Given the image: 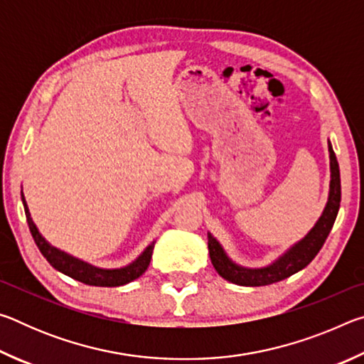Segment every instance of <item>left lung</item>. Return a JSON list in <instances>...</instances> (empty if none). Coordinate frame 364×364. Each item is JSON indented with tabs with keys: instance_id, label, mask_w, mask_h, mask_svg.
<instances>
[{
	"instance_id": "obj_1",
	"label": "left lung",
	"mask_w": 364,
	"mask_h": 364,
	"mask_svg": "<svg viewBox=\"0 0 364 364\" xmlns=\"http://www.w3.org/2000/svg\"><path fill=\"white\" fill-rule=\"evenodd\" d=\"M329 159H331V184H329V199L326 204L323 215L316 221V225L311 228V231L306 236L294 244L286 254H282L278 260H274L264 268H244L230 260L226 252L221 247L220 242L208 232V254L213 268L221 278L232 282L237 286H268L273 282H278L289 278L304 269L313 258L321 250L323 244L328 239L329 232L334 226L337 218L338 207H341V171H338L337 157L334 149L329 143Z\"/></svg>"
}]
</instances>
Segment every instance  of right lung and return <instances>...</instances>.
I'll return each mask as SVG.
<instances>
[{
	"label": "right lung",
	"instance_id": "obj_1",
	"mask_svg": "<svg viewBox=\"0 0 364 364\" xmlns=\"http://www.w3.org/2000/svg\"><path fill=\"white\" fill-rule=\"evenodd\" d=\"M22 204H23V208H26V217H27L30 232H32L33 241L36 244V247L40 249L43 257L46 258L53 268H56L58 271H60V273H64L67 276H70L73 279L83 282V284L101 286V287L123 286L139 278V276L147 269V267H149L152 250H154V242L151 245H147L146 250L136 258V260L123 268L102 269V268H96L93 264L86 262L78 260V258L65 254V252L59 250L56 247H53V245L41 236L38 228L35 226L32 217H30V212H28V207L23 194H22Z\"/></svg>",
	"mask_w": 364,
	"mask_h": 364
}]
</instances>
